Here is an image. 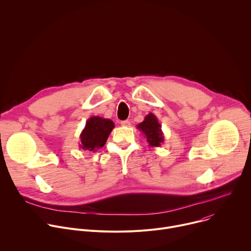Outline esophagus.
<instances>
[{
	"label": "esophagus",
	"mask_w": 251,
	"mask_h": 251,
	"mask_svg": "<svg viewBox=\"0 0 251 251\" xmlns=\"http://www.w3.org/2000/svg\"><path fill=\"white\" fill-rule=\"evenodd\" d=\"M121 125H122V126H125V127H129L131 124H130V121L124 120V121H121Z\"/></svg>",
	"instance_id": "obj_1"
}]
</instances>
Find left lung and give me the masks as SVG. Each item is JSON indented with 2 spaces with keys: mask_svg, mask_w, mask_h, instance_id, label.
<instances>
[{
  "mask_svg": "<svg viewBox=\"0 0 251 251\" xmlns=\"http://www.w3.org/2000/svg\"><path fill=\"white\" fill-rule=\"evenodd\" d=\"M137 128L144 135L151 147H160L164 143V133L162 131V125L159 123L158 118L153 114L149 113L144 118V121L139 123Z\"/></svg>",
  "mask_w": 251,
  "mask_h": 251,
  "instance_id": "1",
  "label": "left lung"
}]
</instances>
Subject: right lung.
<instances>
[{
	"instance_id": "right-lung-1",
	"label": "right lung",
	"mask_w": 251,
	"mask_h": 251,
	"mask_svg": "<svg viewBox=\"0 0 251 251\" xmlns=\"http://www.w3.org/2000/svg\"><path fill=\"white\" fill-rule=\"evenodd\" d=\"M115 127L114 122L100 116L90 117L79 136V148L84 151L96 152L103 147Z\"/></svg>"
}]
</instances>
